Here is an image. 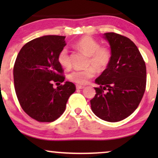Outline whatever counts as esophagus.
Wrapping results in <instances>:
<instances>
[{
	"label": "esophagus",
	"instance_id": "obj_1",
	"mask_svg": "<svg viewBox=\"0 0 158 158\" xmlns=\"http://www.w3.org/2000/svg\"><path fill=\"white\" fill-rule=\"evenodd\" d=\"M76 88H77V89H83V88H85V86H82V85H76Z\"/></svg>",
	"mask_w": 158,
	"mask_h": 158
}]
</instances>
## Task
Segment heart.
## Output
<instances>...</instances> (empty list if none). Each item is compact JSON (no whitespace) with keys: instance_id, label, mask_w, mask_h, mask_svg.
<instances>
[{"instance_id":"b5f03b06","label":"heart","mask_w":158,"mask_h":158,"mask_svg":"<svg viewBox=\"0 0 158 158\" xmlns=\"http://www.w3.org/2000/svg\"><path fill=\"white\" fill-rule=\"evenodd\" d=\"M76 47L83 54L89 57L88 66L90 67L85 70H75L69 75V78L75 83L85 85L90 79L95 76L96 70L101 72L105 70L111 61V53L109 48L101 47L99 43L90 36H83L76 42ZM57 60L59 63L64 68L70 66V59L68 49L62 48L58 54Z\"/></svg>"}]
</instances>
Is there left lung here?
Masks as SVG:
<instances>
[{
	"mask_svg": "<svg viewBox=\"0 0 158 158\" xmlns=\"http://www.w3.org/2000/svg\"><path fill=\"white\" fill-rule=\"evenodd\" d=\"M103 37L110 45L111 61L95 81L99 87L95 88L90 106L101 119L116 122L130 116L139 106L146 87V65L129 38L113 32Z\"/></svg>",
	"mask_w": 158,
	"mask_h": 158,
	"instance_id": "left-lung-1",
	"label": "left lung"
}]
</instances>
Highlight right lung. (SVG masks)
Masks as SVG:
<instances>
[{
    "label": "right lung",
    "mask_w": 158,
    "mask_h": 158,
    "mask_svg": "<svg viewBox=\"0 0 158 158\" xmlns=\"http://www.w3.org/2000/svg\"><path fill=\"white\" fill-rule=\"evenodd\" d=\"M65 45V36H43L27 43L17 55L14 67L17 98L23 111L38 122L59 118L75 91V85L69 81L53 88L54 82L64 81L57 56Z\"/></svg>",
    "instance_id": "add662e5"
}]
</instances>
